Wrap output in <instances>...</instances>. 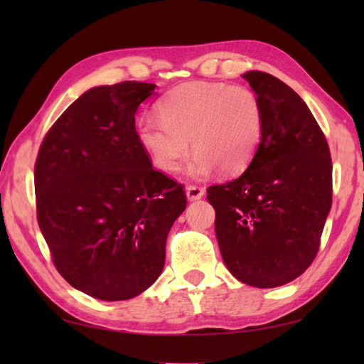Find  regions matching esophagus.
I'll use <instances>...</instances> for the list:
<instances>
[{
	"label": "esophagus",
	"mask_w": 364,
	"mask_h": 364,
	"mask_svg": "<svg viewBox=\"0 0 364 364\" xmlns=\"http://www.w3.org/2000/svg\"><path fill=\"white\" fill-rule=\"evenodd\" d=\"M204 196V189L199 188V186H193V184H189V186H186V197L188 200H199L200 197Z\"/></svg>",
	"instance_id": "esophagus-1"
}]
</instances>
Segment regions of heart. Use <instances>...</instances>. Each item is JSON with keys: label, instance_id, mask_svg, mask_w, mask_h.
<instances>
[{"label": "heart", "instance_id": "b5f03b06", "mask_svg": "<svg viewBox=\"0 0 364 364\" xmlns=\"http://www.w3.org/2000/svg\"><path fill=\"white\" fill-rule=\"evenodd\" d=\"M159 115L138 120V141L157 168L180 170L191 141L196 156L188 175L205 180L249 167L264 132L263 107L247 86L194 82L175 88L159 102Z\"/></svg>", "mask_w": 364, "mask_h": 364}]
</instances>
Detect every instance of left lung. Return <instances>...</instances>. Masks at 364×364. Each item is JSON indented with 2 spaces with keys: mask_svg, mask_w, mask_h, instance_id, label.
Returning <instances> with one entry per match:
<instances>
[{
  "mask_svg": "<svg viewBox=\"0 0 364 364\" xmlns=\"http://www.w3.org/2000/svg\"><path fill=\"white\" fill-rule=\"evenodd\" d=\"M263 107L264 132L247 170L208 188L221 257L234 278L284 286L315 260L332 204L329 146L305 101L279 78L242 75Z\"/></svg>",
  "mask_w": 364,
  "mask_h": 364,
  "instance_id": "8db88e82",
  "label": "left lung"
}]
</instances>
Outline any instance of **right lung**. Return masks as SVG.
Returning <instances> with one entry per match:
<instances>
[{"label": "right lung", "mask_w": 364, "mask_h": 364, "mask_svg": "<svg viewBox=\"0 0 364 364\" xmlns=\"http://www.w3.org/2000/svg\"><path fill=\"white\" fill-rule=\"evenodd\" d=\"M156 85L95 86L72 102L35 164L38 225L54 267L90 297L128 300L165 264L171 225L186 208L180 184L152 168L134 128Z\"/></svg>", "instance_id": "right-lung-1"}]
</instances>
